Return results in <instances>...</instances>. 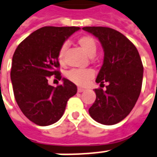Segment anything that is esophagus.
<instances>
[{"label": "esophagus", "instance_id": "obj_1", "mask_svg": "<svg viewBox=\"0 0 157 157\" xmlns=\"http://www.w3.org/2000/svg\"><path fill=\"white\" fill-rule=\"evenodd\" d=\"M77 92H78V93H82V92H84V89H83V88H81V87H78Z\"/></svg>", "mask_w": 157, "mask_h": 157}]
</instances>
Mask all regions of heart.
<instances>
[{"mask_svg": "<svg viewBox=\"0 0 157 157\" xmlns=\"http://www.w3.org/2000/svg\"><path fill=\"white\" fill-rule=\"evenodd\" d=\"M78 44L85 52L86 55L89 57H94L97 51V42L94 37L90 36H83L78 39ZM66 50V44L61 46L59 53L58 59L60 63H63L64 61V52ZM67 78L78 86H84L94 76L93 71L91 70H77L73 69L67 72Z\"/></svg>", "mask_w": 157, "mask_h": 157, "instance_id": "heart-1", "label": "heart"}]
</instances>
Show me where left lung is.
Segmentation results:
<instances>
[{
    "mask_svg": "<svg viewBox=\"0 0 157 157\" xmlns=\"http://www.w3.org/2000/svg\"><path fill=\"white\" fill-rule=\"evenodd\" d=\"M99 40L104 62L96 82H108L106 90L94 89L96 99L89 115L98 122L114 125L128 117L140 97L144 67L137 48L124 35L108 27H83Z\"/></svg>",
    "mask_w": 157,
    "mask_h": 157,
    "instance_id": "left-lung-1",
    "label": "left lung"
}]
</instances>
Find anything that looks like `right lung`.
<instances>
[{
	"label": "right lung",
	"instance_id": "add662e5",
	"mask_svg": "<svg viewBox=\"0 0 157 157\" xmlns=\"http://www.w3.org/2000/svg\"><path fill=\"white\" fill-rule=\"evenodd\" d=\"M79 27L46 26L31 33L17 46L13 56L11 81L16 102L35 124L48 126L63 116L69 98L77 87L68 79L58 86L48 84L52 75L61 80L58 53Z\"/></svg>",
	"mask_w": 157,
	"mask_h": 157
}]
</instances>
